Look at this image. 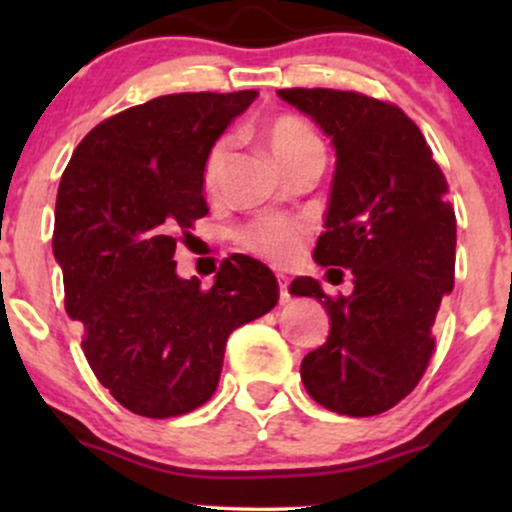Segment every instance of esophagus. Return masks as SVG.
I'll return each instance as SVG.
<instances>
[{"label":"esophagus","mask_w":512,"mask_h":512,"mask_svg":"<svg viewBox=\"0 0 512 512\" xmlns=\"http://www.w3.org/2000/svg\"><path fill=\"white\" fill-rule=\"evenodd\" d=\"M279 301L281 303H289L291 301V293H289V279L284 274L279 276Z\"/></svg>","instance_id":"obj_1"}]
</instances>
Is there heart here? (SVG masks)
Masks as SVG:
<instances>
[{
	"mask_svg": "<svg viewBox=\"0 0 512 512\" xmlns=\"http://www.w3.org/2000/svg\"><path fill=\"white\" fill-rule=\"evenodd\" d=\"M264 142H267L269 151H272L276 161L286 170L301 163L303 158L310 156H325V146H322L320 137L315 129L303 122L301 117L281 115L267 122L262 132ZM228 151H231V139L223 137L209 149L207 161H204V185L214 187L219 175L223 173V166L228 161ZM305 233H308V223L298 219H284V216H267L240 231V240L243 245L257 255L267 257L272 262H291L303 248Z\"/></svg>",
	"mask_w": 512,
	"mask_h": 512,
	"instance_id": "obj_1",
	"label": "heart"
}]
</instances>
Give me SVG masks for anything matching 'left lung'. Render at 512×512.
I'll list each match as a JSON object with an SVG mask.
<instances>
[{"label": "left lung", "mask_w": 512, "mask_h": 512, "mask_svg": "<svg viewBox=\"0 0 512 512\" xmlns=\"http://www.w3.org/2000/svg\"><path fill=\"white\" fill-rule=\"evenodd\" d=\"M276 93L332 139L337 168L313 257L354 279V291L339 298L310 276L291 281L293 296L317 298L332 322L327 342L303 358L301 380L337 414H383L419 385L440 301L455 284L448 182L397 105L334 88Z\"/></svg>", "instance_id": "8db88e82"}]
</instances>
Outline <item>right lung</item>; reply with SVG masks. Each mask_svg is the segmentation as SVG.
Masks as SVG:
<instances>
[{
    "label": "right lung",
    "mask_w": 512,
    "mask_h": 512,
    "mask_svg": "<svg viewBox=\"0 0 512 512\" xmlns=\"http://www.w3.org/2000/svg\"><path fill=\"white\" fill-rule=\"evenodd\" d=\"M257 91L173 93L93 127L64 170L52 252L88 366L122 407L168 419L202 407L228 334L279 301L267 264L223 260L214 286L175 272V245L209 214L204 161Z\"/></svg>",
    "instance_id": "obj_1"
}]
</instances>
